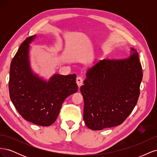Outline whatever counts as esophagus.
Returning <instances> with one entry per match:
<instances>
[{
    "label": "esophagus",
    "mask_w": 157,
    "mask_h": 157,
    "mask_svg": "<svg viewBox=\"0 0 157 157\" xmlns=\"http://www.w3.org/2000/svg\"><path fill=\"white\" fill-rule=\"evenodd\" d=\"M76 82H77V84L78 85V87H80L83 84V78L80 77H78L77 78V80H76Z\"/></svg>",
    "instance_id": "obj_1"
}]
</instances>
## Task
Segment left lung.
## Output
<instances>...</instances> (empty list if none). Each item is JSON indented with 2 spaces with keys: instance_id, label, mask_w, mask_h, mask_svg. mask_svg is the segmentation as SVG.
Returning a JSON list of instances; mask_svg holds the SVG:
<instances>
[{
  "instance_id": "1",
  "label": "left lung",
  "mask_w": 157,
  "mask_h": 157,
  "mask_svg": "<svg viewBox=\"0 0 157 157\" xmlns=\"http://www.w3.org/2000/svg\"><path fill=\"white\" fill-rule=\"evenodd\" d=\"M80 87L85 124L101 130L121 124L135 107L143 77L137 50L130 48L128 58L103 59L86 72Z\"/></svg>"
}]
</instances>
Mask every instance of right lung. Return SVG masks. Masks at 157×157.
<instances>
[{"instance_id":"right-lung-1","label":"right lung","mask_w":157,"mask_h":157,"mask_svg":"<svg viewBox=\"0 0 157 157\" xmlns=\"http://www.w3.org/2000/svg\"><path fill=\"white\" fill-rule=\"evenodd\" d=\"M36 35L23 42L11 62L9 92L17 112L27 121L49 126L56 121L61 105L78 91L76 75L54 74L47 80L33 71L29 57L30 44Z\"/></svg>"}]
</instances>
